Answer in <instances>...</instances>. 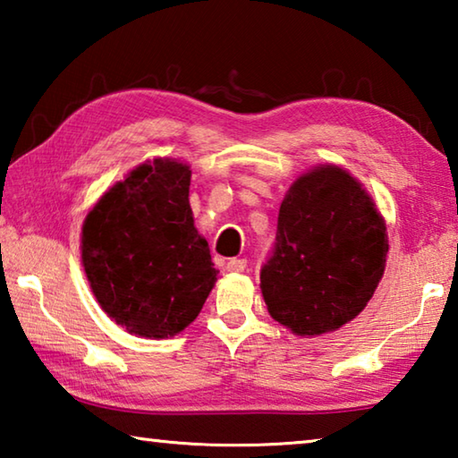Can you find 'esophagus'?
Listing matches in <instances>:
<instances>
[{"label":"esophagus","instance_id":"34e87169","mask_svg":"<svg viewBox=\"0 0 458 458\" xmlns=\"http://www.w3.org/2000/svg\"><path fill=\"white\" fill-rule=\"evenodd\" d=\"M244 268H246V260L244 259H230L226 262V270H230V273H242Z\"/></svg>","mask_w":458,"mask_h":458}]
</instances>
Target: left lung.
Masks as SVG:
<instances>
[{"label":"left lung","mask_w":458,"mask_h":458,"mask_svg":"<svg viewBox=\"0 0 458 458\" xmlns=\"http://www.w3.org/2000/svg\"><path fill=\"white\" fill-rule=\"evenodd\" d=\"M386 254V222L361 183L337 165L311 169L286 191L260 270L270 317L301 337L339 329L374 297Z\"/></svg>","instance_id":"8db88e82"}]
</instances>
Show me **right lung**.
<instances>
[{
  "instance_id": "obj_1",
  "label": "right lung",
  "mask_w": 458,
  "mask_h": 458,
  "mask_svg": "<svg viewBox=\"0 0 458 458\" xmlns=\"http://www.w3.org/2000/svg\"><path fill=\"white\" fill-rule=\"evenodd\" d=\"M190 165L153 159L108 190L82 226V267L98 305L135 335L174 337L199 315L216 283L193 226Z\"/></svg>"
}]
</instances>
